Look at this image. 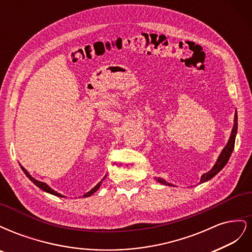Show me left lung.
<instances>
[{
  "mask_svg": "<svg viewBox=\"0 0 252 252\" xmlns=\"http://www.w3.org/2000/svg\"><path fill=\"white\" fill-rule=\"evenodd\" d=\"M236 132H238V114H236V111H235V114H234V125H233V128H232V131H231V135H230V138H229V141H228L225 148L222 150V152H220V157L218 158V161H217L216 165L212 167V169L210 171H208L207 173H205V174L202 175L201 183H204L206 181L212 179L218 172H220V170L224 168L225 165L228 162V159H229V158H230V156L232 154V151H233ZM157 181H158L159 183H162V184H165V185H169V186L171 185V184H169V183H166L162 179H157Z\"/></svg>",
  "mask_w": 252,
  "mask_h": 252,
  "instance_id": "obj_1",
  "label": "left lung"
}]
</instances>
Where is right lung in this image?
Instances as JSON below:
<instances>
[{
  "instance_id": "1",
  "label": "right lung",
  "mask_w": 252,
  "mask_h": 252,
  "mask_svg": "<svg viewBox=\"0 0 252 252\" xmlns=\"http://www.w3.org/2000/svg\"><path fill=\"white\" fill-rule=\"evenodd\" d=\"M21 168H22V170L23 171H24L25 172V174H26V177L30 180V181H32V183H33V184L34 185H36L37 187H39V188H41L42 190H44V191H46V192H48V193H51V194H53V195H57V196H62L63 197V195L62 194H60V193H58L57 191H55V190H53V189H51L47 184H45V183H43V182H40V181H36L35 179H33L32 177V175H30L29 174V172H27V170H25V168H24V167H22L21 166ZM105 179V178H104ZM103 179V180H104ZM102 180V181H103ZM102 181L100 182V183H97V185H95V187H94L93 189H91L90 190V191H88L87 193H85V194H84V197H86V196H90L91 194H94V192H95L96 191V190L98 189V188H100V186H101V183H102Z\"/></svg>"
}]
</instances>
